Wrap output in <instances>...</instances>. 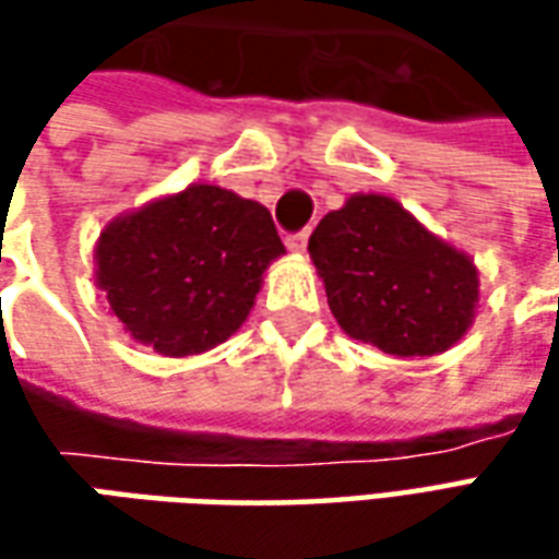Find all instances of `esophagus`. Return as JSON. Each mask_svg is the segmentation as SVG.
<instances>
[{"instance_id": "1", "label": "esophagus", "mask_w": 559, "mask_h": 559, "mask_svg": "<svg viewBox=\"0 0 559 559\" xmlns=\"http://www.w3.org/2000/svg\"><path fill=\"white\" fill-rule=\"evenodd\" d=\"M308 236H311V229H298V233H289V236H286V246H289L292 251H305V248H308Z\"/></svg>"}]
</instances>
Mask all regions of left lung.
<instances>
[{
  "mask_svg": "<svg viewBox=\"0 0 559 559\" xmlns=\"http://www.w3.org/2000/svg\"><path fill=\"white\" fill-rule=\"evenodd\" d=\"M308 251L338 326L385 355H439L473 323V261L395 199L352 195L317 224Z\"/></svg>",
  "mask_w": 559,
  "mask_h": 559,
  "instance_id": "left-lung-1",
  "label": "left lung"
}]
</instances>
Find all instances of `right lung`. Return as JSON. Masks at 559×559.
Listing matches in <instances>:
<instances>
[{"instance_id":"right-lung-1","label":"right lung","mask_w":559,"mask_h":559,"mask_svg":"<svg viewBox=\"0 0 559 559\" xmlns=\"http://www.w3.org/2000/svg\"><path fill=\"white\" fill-rule=\"evenodd\" d=\"M283 251L264 204L199 183L105 226L96 280L133 338L186 357L242 326Z\"/></svg>"}]
</instances>
